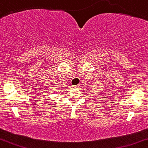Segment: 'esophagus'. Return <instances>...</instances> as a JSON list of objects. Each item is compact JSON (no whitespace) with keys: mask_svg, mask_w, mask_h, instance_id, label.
Here are the masks:
<instances>
[{"mask_svg":"<svg viewBox=\"0 0 148 148\" xmlns=\"http://www.w3.org/2000/svg\"><path fill=\"white\" fill-rule=\"evenodd\" d=\"M77 86H78V85H73V88H77Z\"/></svg>","mask_w":148,"mask_h":148,"instance_id":"esophagus-1","label":"esophagus"}]
</instances>
